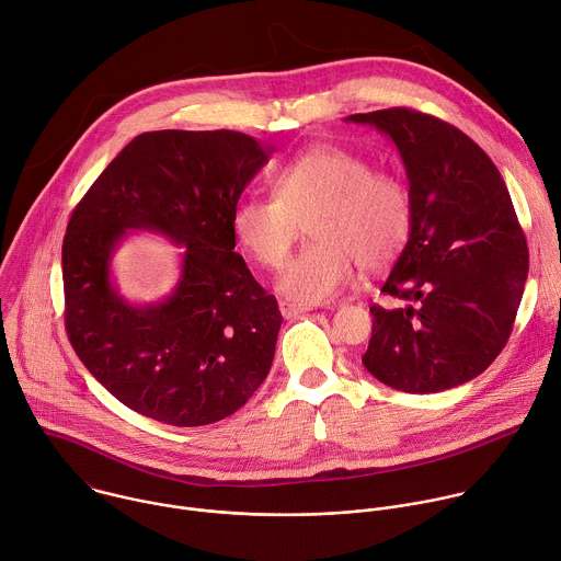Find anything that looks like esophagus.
<instances>
[{"label": "esophagus", "instance_id": "1", "mask_svg": "<svg viewBox=\"0 0 561 561\" xmlns=\"http://www.w3.org/2000/svg\"><path fill=\"white\" fill-rule=\"evenodd\" d=\"M278 307H280V313H283L285 318H294V316L305 313V311L311 309V307H307V305H298V302H291V300H285V298L278 302Z\"/></svg>", "mask_w": 561, "mask_h": 561}]
</instances>
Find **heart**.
I'll use <instances>...</instances> for the list:
<instances>
[{"label":"heart","instance_id":"1","mask_svg":"<svg viewBox=\"0 0 561 561\" xmlns=\"http://www.w3.org/2000/svg\"><path fill=\"white\" fill-rule=\"evenodd\" d=\"M272 196L241 198L230 218L237 245L261 267L289 259L298 226L313 239L278 278V291L298 305H320L356 283L360 265L393 263L411 234L407 185L335 144H316L276 168Z\"/></svg>","mask_w":561,"mask_h":561}]
</instances>
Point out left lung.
Segmentation results:
<instances>
[{"mask_svg":"<svg viewBox=\"0 0 561 561\" xmlns=\"http://www.w3.org/2000/svg\"><path fill=\"white\" fill-rule=\"evenodd\" d=\"M387 135L404 163L413 222L374 305L367 371L407 393L480 376L504 350L528 276L526 237L489 154L456 126L411 107L352 115Z\"/></svg>","mask_w":561,"mask_h":561,"instance_id":"8db88e82","label":"left lung"}]
</instances>
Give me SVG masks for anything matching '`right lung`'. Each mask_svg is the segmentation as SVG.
I'll return each mask as SVG.
<instances>
[{"label":"right lung","mask_w":561,"mask_h":561,"mask_svg":"<svg viewBox=\"0 0 561 561\" xmlns=\"http://www.w3.org/2000/svg\"><path fill=\"white\" fill-rule=\"evenodd\" d=\"M272 152L234 130L144 133L75 207L61 248L66 331L85 369L133 411L203 426L267 378L283 316L234 252L230 218ZM130 229L186 248L161 304L133 306L111 283V254Z\"/></svg>","instance_id":"right-lung-1"}]
</instances>
